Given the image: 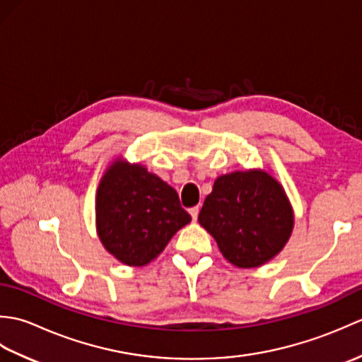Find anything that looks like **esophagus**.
Wrapping results in <instances>:
<instances>
[{
  "instance_id": "1",
  "label": "esophagus",
  "mask_w": 362,
  "mask_h": 362,
  "mask_svg": "<svg viewBox=\"0 0 362 362\" xmlns=\"http://www.w3.org/2000/svg\"><path fill=\"white\" fill-rule=\"evenodd\" d=\"M189 214H191V218H193V221H196L199 216V206H193V209H189Z\"/></svg>"
}]
</instances>
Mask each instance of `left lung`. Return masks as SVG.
<instances>
[{
    "instance_id": "left-lung-1",
    "label": "left lung",
    "mask_w": 362,
    "mask_h": 362,
    "mask_svg": "<svg viewBox=\"0 0 362 362\" xmlns=\"http://www.w3.org/2000/svg\"><path fill=\"white\" fill-rule=\"evenodd\" d=\"M286 191L266 169L219 175L199 213L222 255L236 267H259L279 255L294 230Z\"/></svg>"
}]
</instances>
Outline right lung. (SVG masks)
<instances>
[{
	"label": "right lung",
	"instance_id": "add662e5",
	"mask_svg": "<svg viewBox=\"0 0 362 362\" xmlns=\"http://www.w3.org/2000/svg\"><path fill=\"white\" fill-rule=\"evenodd\" d=\"M95 204L96 233L104 249L132 267L149 264L191 222L171 185L122 157L107 166Z\"/></svg>",
	"mask_w": 362,
	"mask_h": 362
}]
</instances>
